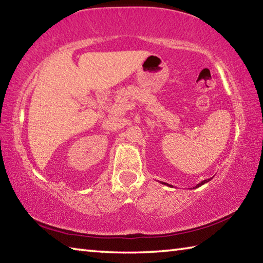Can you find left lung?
Listing matches in <instances>:
<instances>
[{
	"label": "left lung",
	"instance_id": "1",
	"mask_svg": "<svg viewBox=\"0 0 263 263\" xmlns=\"http://www.w3.org/2000/svg\"><path fill=\"white\" fill-rule=\"evenodd\" d=\"M210 180H211V179H208V180H204V181H202V182H201V183H198L197 185H196V186H195V188H198V186H201V185H203L204 183H206V182H209V181H210ZM162 184H167V185H169L168 183H164V182H162ZM169 186H171V185H169Z\"/></svg>",
	"mask_w": 263,
	"mask_h": 263
}]
</instances>
